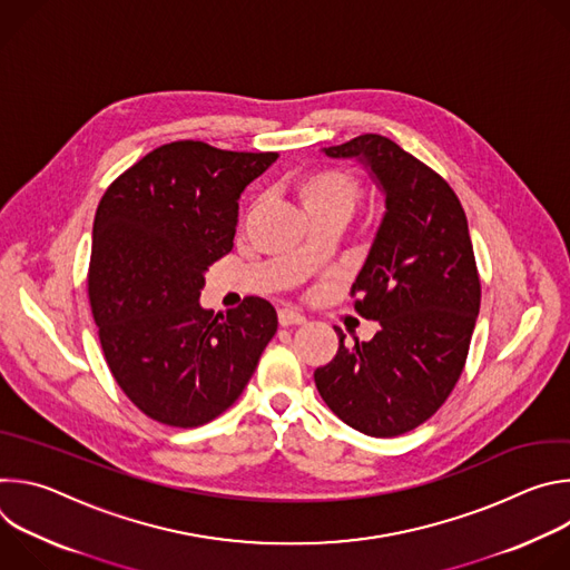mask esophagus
<instances>
[{"instance_id": "esophagus-1", "label": "esophagus", "mask_w": 570, "mask_h": 570, "mask_svg": "<svg viewBox=\"0 0 570 570\" xmlns=\"http://www.w3.org/2000/svg\"><path fill=\"white\" fill-rule=\"evenodd\" d=\"M277 317H279L282 327H291V324H302V322L306 320V317H304L299 311H295V308H279Z\"/></svg>"}]
</instances>
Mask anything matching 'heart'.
Listing matches in <instances>:
<instances>
[{"mask_svg": "<svg viewBox=\"0 0 570 570\" xmlns=\"http://www.w3.org/2000/svg\"><path fill=\"white\" fill-rule=\"evenodd\" d=\"M295 194L311 218L330 214L347 218L361 198V185L350 171L327 167L302 174Z\"/></svg>", "mask_w": 570, "mask_h": 570, "instance_id": "b5f03b06", "label": "heart"}]
</instances>
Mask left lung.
<instances>
[{
	"instance_id": "obj_1",
	"label": "left lung",
	"mask_w": 570,
	"mask_h": 570,
	"mask_svg": "<svg viewBox=\"0 0 570 570\" xmlns=\"http://www.w3.org/2000/svg\"><path fill=\"white\" fill-rule=\"evenodd\" d=\"M356 159L385 196V212L352 286L354 308L376 320L372 341L341 345L313 372L324 403L352 429L394 438L424 424L458 383L475 317L480 279L464 209L417 157L381 135L322 148Z\"/></svg>"
}]
</instances>
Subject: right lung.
Returning <instances> with one entry per match:
<instances>
[{
	"label": "right lung",
	"instance_id": "right-lung-1",
	"mask_svg": "<svg viewBox=\"0 0 570 570\" xmlns=\"http://www.w3.org/2000/svg\"><path fill=\"white\" fill-rule=\"evenodd\" d=\"M277 157L165 144L97 207L88 288L101 347L126 396L159 424L194 429L225 413L277 332L262 297L225 315L198 302L207 268L234 246L243 189Z\"/></svg>",
	"mask_w": 570,
	"mask_h": 570
}]
</instances>
